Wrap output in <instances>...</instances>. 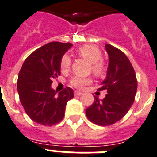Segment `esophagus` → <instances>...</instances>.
<instances>
[{
    "label": "esophagus",
    "instance_id": "esophagus-1",
    "mask_svg": "<svg viewBox=\"0 0 157 157\" xmlns=\"http://www.w3.org/2000/svg\"><path fill=\"white\" fill-rule=\"evenodd\" d=\"M74 95L75 96H82L83 93H81V92H79V91H75Z\"/></svg>",
    "mask_w": 157,
    "mask_h": 157
}]
</instances>
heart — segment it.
Masks as SVG:
<instances>
[{"label": "heart", "instance_id": "heart-1", "mask_svg": "<svg viewBox=\"0 0 157 157\" xmlns=\"http://www.w3.org/2000/svg\"><path fill=\"white\" fill-rule=\"evenodd\" d=\"M77 53L91 63V68L95 75L101 76L105 73V64L103 60H101L102 52L98 47L92 44L83 45L77 49ZM70 65V57L68 55L65 54L60 60V68L62 71H67L69 69ZM91 83L92 78L87 76H73L70 81V85L78 89H83L86 85Z\"/></svg>", "mask_w": 157, "mask_h": 157}]
</instances>
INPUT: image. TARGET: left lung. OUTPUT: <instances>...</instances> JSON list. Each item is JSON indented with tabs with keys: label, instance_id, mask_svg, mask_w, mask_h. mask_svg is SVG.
Returning <instances> with one entry per match:
<instances>
[{
	"label": "left lung",
	"instance_id": "obj_1",
	"mask_svg": "<svg viewBox=\"0 0 157 157\" xmlns=\"http://www.w3.org/2000/svg\"><path fill=\"white\" fill-rule=\"evenodd\" d=\"M105 49L109 58L107 76L98 90H107V94L103 100L95 97L85 111L91 122L101 126L122 119L133 104L137 89L135 71L127 56L111 44H105Z\"/></svg>",
	"mask_w": 157,
	"mask_h": 157
}]
</instances>
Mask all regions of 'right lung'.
Here are the masks:
<instances>
[{
	"instance_id": "right-lung-1",
	"label": "right lung",
	"mask_w": 157,
	"mask_h": 157,
	"mask_svg": "<svg viewBox=\"0 0 157 157\" xmlns=\"http://www.w3.org/2000/svg\"><path fill=\"white\" fill-rule=\"evenodd\" d=\"M72 46L61 42L46 44L28 56L19 72L20 101L27 115L41 125L62 121L67 102L74 97L69 87L58 94L51 88L52 79L60 75V60Z\"/></svg>"
}]
</instances>
